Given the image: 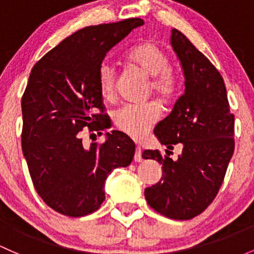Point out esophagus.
I'll return each mask as SVG.
<instances>
[{
	"label": "esophagus",
	"instance_id": "1",
	"mask_svg": "<svg viewBox=\"0 0 254 254\" xmlns=\"http://www.w3.org/2000/svg\"><path fill=\"white\" fill-rule=\"evenodd\" d=\"M134 161L135 162H141V161H143V157H141V149L139 148V146H137V149H135Z\"/></svg>",
	"mask_w": 254,
	"mask_h": 254
}]
</instances>
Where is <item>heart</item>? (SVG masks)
Segmentation results:
<instances>
[{"label":"heart","instance_id":"1","mask_svg":"<svg viewBox=\"0 0 254 254\" xmlns=\"http://www.w3.org/2000/svg\"><path fill=\"white\" fill-rule=\"evenodd\" d=\"M128 64L144 73L150 81V93H154L161 102H170L177 93L178 82L170 67V59L157 45L141 42L130 48L126 54ZM97 84L100 97L113 100L116 89V71L110 64H103L97 75ZM161 109L156 103L146 105H126L120 108L114 115V124L122 133L133 139H141L148 134L150 128L157 124Z\"/></svg>","mask_w":254,"mask_h":254}]
</instances>
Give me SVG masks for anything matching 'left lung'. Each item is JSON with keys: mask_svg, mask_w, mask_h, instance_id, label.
Segmentation results:
<instances>
[{"mask_svg": "<svg viewBox=\"0 0 254 254\" xmlns=\"http://www.w3.org/2000/svg\"><path fill=\"white\" fill-rule=\"evenodd\" d=\"M171 45L181 62L184 94L154 133L166 145L182 146L178 160L145 150L143 159L162 165V178L145 189L149 206L171 219L187 220L202 213L217 196L234 154V115L222 75L179 30Z\"/></svg>", "mask_w": 254, "mask_h": 254, "instance_id": "1", "label": "left lung"}]
</instances>
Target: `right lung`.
Listing matches in <instances>:
<instances>
[{
	"label": "right lung",
	"mask_w": 254,
	"mask_h": 254,
	"mask_svg": "<svg viewBox=\"0 0 254 254\" xmlns=\"http://www.w3.org/2000/svg\"><path fill=\"white\" fill-rule=\"evenodd\" d=\"M143 24L133 18L86 26L32 67L21 98V148L35 189L58 213H93L111 171L132 162L135 145L125 133L113 130L103 144L84 148L81 130L102 134L106 128L98 71L106 53Z\"/></svg>",
	"instance_id": "1"
}]
</instances>
